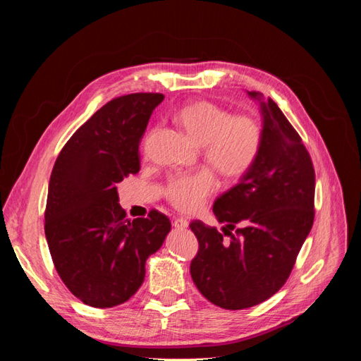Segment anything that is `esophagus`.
I'll return each instance as SVG.
<instances>
[{
	"instance_id": "1",
	"label": "esophagus",
	"mask_w": 361,
	"mask_h": 361,
	"mask_svg": "<svg viewBox=\"0 0 361 361\" xmlns=\"http://www.w3.org/2000/svg\"><path fill=\"white\" fill-rule=\"evenodd\" d=\"M173 226L174 228H178V231H183V228L188 227V221L185 220V218H174Z\"/></svg>"
}]
</instances>
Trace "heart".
Instances as JSON below:
<instances>
[{"label":"heart","instance_id":"heart-1","mask_svg":"<svg viewBox=\"0 0 361 361\" xmlns=\"http://www.w3.org/2000/svg\"><path fill=\"white\" fill-rule=\"evenodd\" d=\"M178 123L202 146L203 159L226 178H241L255 166L264 143V129L248 114L233 116L209 101L182 106ZM218 179L209 169L171 174L162 187L167 202L183 212H194L216 191Z\"/></svg>","mask_w":361,"mask_h":361}]
</instances>
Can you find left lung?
Segmentation results:
<instances>
[{
    "mask_svg": "<svg viewBox=\"0 0 361 361\" xmlns=\"http://www.w3.org/2000/svg\"><path fill=\"white\" fill-rule=\"evenodd\" d=\"M248 94L264 117L260 154L214 203L223 233L200 220L190 224L199 241L190 267L194 285L227 310L253 307L280 290L314 218V169L301 137L274 101Z\"/></svg>",
    "mask_w": 361,
    "mask_h": 361,
    "instance_id": "8db88e82",
    "label": "left lung"
}]
</instances>
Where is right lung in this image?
Here are the masks:
<instances>
[{
	"mask_svg": "<svg viewBox=\"0 0 361 361\" xmlns=\"http://www.w3.org/2000/svg\"><path fill=\"white\" fill-rule=\"evenodd\" d=\"M161 93H130L106 102L61 149L51 173L45 235L60 279L84 304L114 307L138 290L146 260L171 228L152 209L129 220L116 185L140 171V141Z\"/></svg>",
	"mask_w": 361,
	"mask_h": 361,
	"instance_id": "1",
	"label": "right lung"
}]
</instances>
